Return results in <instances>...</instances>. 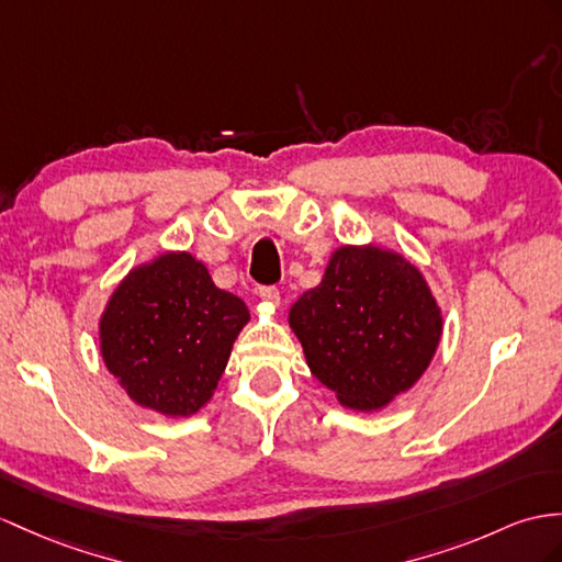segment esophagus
Masks as SVG:
<instances>
[{
    "label": "esophagus",
    "mask_w": 562,
    "mask_h": 562,
    "mask_svg": "<svg viewBox=\"0 0 562 562\" xmlns=\"http://www.w3.org/2000/svg\"><path fill=\"white\" fill-rule=\"evenodd\" d=\"M257 295L259 297H262L265 300V303H269L271 307H277L279 305V289H277V285H259V289H257Z\"/></svg>",
    "instance_id": "1"
}]
</instances>
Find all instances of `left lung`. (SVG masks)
I'll list each match as a JSON object with an SVG mask.
<instances>
[{
    "label": "left lung",
    "mask_w": 562,
    "mask_h": 562,
    "mask_svg": "<svg viewBox=\"0 0 562 562\" xmlns=\"http://www.w3.org/2000/svg\"><path fill=\"white\" fill-rule=\"evenodd\" d=\"M312 374L352 409H379L429 367L441 310L405 257L344 245L289 314Z\"/></svg>",
    "instance_id": "left-lung-1"
}]
</instances>
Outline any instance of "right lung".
<instances>
[{
    "label": "right lung",
    "instance_id": "obj_1",
    "mask_svg": "<svg viewBox=\"0 0 562 562\" xmlns=\"http://www.w3.org/2000/svg\"><path fill=\"white\" fill-rule=\"evenodd\" d=\"M250 312L216 289L207 267L167 252L133 269L100 322L109 372L131 398L169 417H188L212 398Z\"/></svg>",
    "mask_w": 562,
    "mask_h": 562
}]
</instances>
